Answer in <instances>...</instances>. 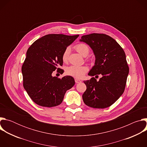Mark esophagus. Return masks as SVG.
<instances>
[{
	"label": "esophagus",
	"mask_w": 147,
	"mask_h": 147,
	"mask_svg": "<svg viewBox=\"0 0 147 147\" xmlns=\"http://www.w3.org/2000/svg\"><path fill=\"white\" fill-rule=\"evenodd\" d=\"M75 82H76V83H80V82H81V81L80 80H78V79L76 78V79H75Z\"/></svg>",
	"instance_id": "esophagus-1"
}]
</instances>
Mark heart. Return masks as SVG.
<instances>
[{"mask_svg":"<svg viewBox=\"0 0 147 147\" xmlns=\"http://www.w3.org/2000/svg\"><path fill=\"white\" fill-rule=\"evenodd\" d=\"M76 51L82 56H87L90 52L88 47L84 44H79L75 47ZM70 48H67L62 55V59L64 61L67 60L69 53ZM88 67L85 65H71L67 67L66 69V73L73 77L80 78L82 77L88 71Z\"/></svg>","mask_w":147,"mask_h":147,"instance_id":"heart-1","label":"heart"}]
</instances>
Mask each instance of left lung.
Returning a JSON list of instances; mask_svg holds the SVG:
<instances>
[{
	"label": "left lung",
	"instance_id": "1",
	"mask_svg": "<svg viewBox=\"0 0 147 147\" xmlns=\"http://www.w3.org/2000/svg\"><path fill=\"white\" fill-rule=\"evenodd\" d=\"M80 41L89 45L95 57L94 66L88 74L102 76L99 81L92 77L84 81L87 90L82 94L83 101L91 108H108L121 96L125 89L129 68L124 51L106 34L83 35Z\"/></svg>",
	"mask_w": 147,
	"mask_h": 147
}]
</instances>
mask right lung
I'll use <instances>...</instances> for the list:
<instances>
[{"mask_svg":"<svg viewBox=\"0 0 147 147\" xmlns=\"http://www.w3.org/2000/svg\"><path fill=\"white\" fill-rule=\"evenodd\" d=\"M79 35L48 34L35 40L27 50L22 66L23 86L31 99L44 107H53L63 100L75 84L69 76L58 78L52 73L63 65L62 55Z\"/></svg>","mask_w":147,"mask_h":147,"instance_id":"add662e5","label":"right lung"}]
</instances>
